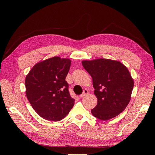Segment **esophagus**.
Returning <instances> with one entry per match:
<instances>
[{"instance_id": "1", "label": "esophagus", "mask_w": 155, "mask_h": 155, "mask_svg": "<svg viewBox=\"0 0 155 155\" xmlns=\"http://www.w3.org/2000/svg\"><path fill=\"white\" fill-rule=\"evenodd\" d=\"M88 94V90H87V89H85V90L83 91V93H82L80 95V96H81V97L85 96H87V95Z\"/></svg>"}]
</instances>
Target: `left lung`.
<instances>
[{"label":"left lung","mask_w":155,"mask_h":155,"mask_svg":"<svg viewBox=\"0 0 155 155\" xmlns=\"http://www.w3.org/2000/svg\"><path fill=\"white\" fill-rule=\"evenodd\" d=\"M83 67L92 78L96 106L91 110L96 118L108 120L122 112L129 104L134 81L125 65L118 61L98 59L83 61Z\"/></svg>","instance_id":"8db88e82"}]
</instances>
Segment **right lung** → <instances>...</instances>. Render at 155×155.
<instances>
[{
    "label": "right lung",
    "mask_w": 155,
    "mask_h": 155,
    "mask_svg": "<svg viewBox=\"0 0 155 155\" xmlns=\"http://www.w3.org/2000/svg\"><path fill=\"white\" fill-rule=\"evenodd\" d=\"M70 64L69 59L54 57L35 64L26 77L28 100L37 113L46 120H61L74 105L65 81Z\"/></svg>",
    "instance_id": "1"
}]
</instances>
